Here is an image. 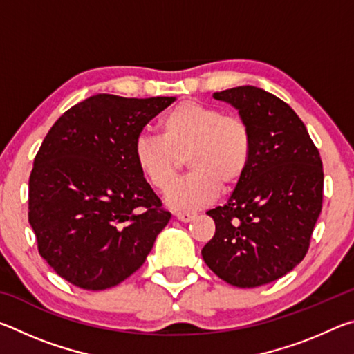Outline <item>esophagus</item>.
Instances as JSON below:
<instances>
[{
	"label": "esophagus",
	"instance_id": "1",
	"mask_svg": "<svg viewBox=\"0 0 354 354\" xmlns=\"http://www.w3.org/2000/svg\"><path fill=\"white\" fill-rule=\"evenodd\" d=\"M196 217L195 212H178L176 214V218L179 221H183V223H189V221H192Z\"/></svg>",
	"mask_w": 354,
	"mask_h": 354
}]
</instances>
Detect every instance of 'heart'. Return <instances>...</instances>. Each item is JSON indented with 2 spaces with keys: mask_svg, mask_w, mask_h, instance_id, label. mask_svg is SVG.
I'll return each mask as SVG.
<instances>
[{
  "mask_svg": "<svg viewBox=\"0 0 354 354\" xmlns=\"http://www.w3.org/2000/svg\"><path fill=\"white\" fill-rule=\"evenodd\" d=\"M160 137L140 136L134 160L143 178L162 194L176 183L187 162L190 173L170 192L167 203L178 211L207 206L220 187L232 190L247 175L253 134L242 117L218 107L183 101L159 122Z\"/></svg>",
  "mask_w": 354,
  "mask_h": 354,
  "instance_id": "1",
  "label": "heart"
}]
</instances>
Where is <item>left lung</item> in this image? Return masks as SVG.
Here are the masks:
<instances>
[{"mask_svg":"<svg viewBox=\"0 0 354 354\" xmlns=\"http://www.w3.org/2000/svg\"><path fill=\"white\" fill-rule=\"evenodd\" d=\"M253 134L247 175L225 206L207 211L215 234L201 250L207 267L236 287H257L293 270L309 250L322 212L323 165L292 107L253 86L215 92Z\"/></svg>","mask_w":354,"mask_h":354,"instance_id":"8db88e82","label":"left lung"}]
</instances>
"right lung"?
Returning <instances> with one entry per match:
<instances>
[{
  "mask_svg": "<svg viewBox=\"0 0 354 354\" xmlns=\"http://www.w3.org/2000/svg\"><path fill=\"white\" fill-rule=\"evenodd\" d=\"M175 98L100 93L48 131L29 176V223L59 277L104 290L139 270L171 214L134 160V145Z\"/></svg>",
  "mask_w": 354,
  "mask_h": 354,
  "instance_id": "right-lung-1",
  "label": "right lung"
}]
</instances>
